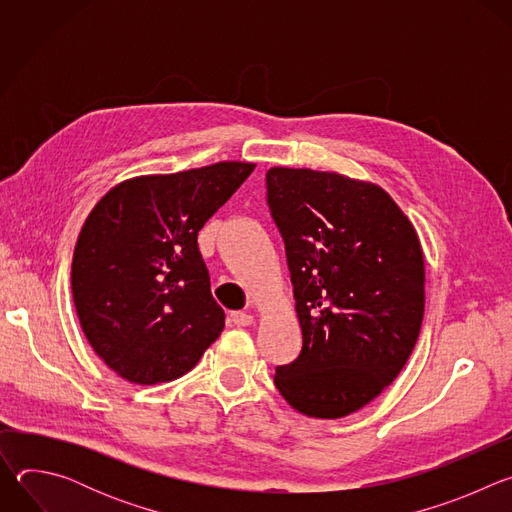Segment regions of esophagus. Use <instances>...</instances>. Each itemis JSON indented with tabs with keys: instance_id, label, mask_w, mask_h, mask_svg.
<instances>
[{
	"instance_id": "obj_1",
	"label": "esophagus",
	"mask_w": 512,
	"mask_h": 512,
	"mask_svg": "<svg viewBox=\"0 0 512 512\" xmlns=\"http://www.w3.org/2000/svg\"><path fill=\"white\" fill-rule=\"evenodd\" d=\"M231 322L235 326H251L253 324V316L247 312H233L231 314Z\"/></svg>"
}]
</instances>
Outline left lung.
<instances>
[{
    "label": "left lung",
    "instance_id": "obj_1",
    "mask_svg": "<svg viewBox=\"0 0 512 512\" xmlns=\"http://www.w3.org/2000/svg\"><path fill=\"white\" fill-rule=\"evenodd\" d=\"M265 178L304 338L275 387L308 417H346L379 397L415 348L425 308L419 237L373 182L283 166Z\"/></svg>",
    "mask_w": 512,
    "mask_h": 512
}]
</instances>
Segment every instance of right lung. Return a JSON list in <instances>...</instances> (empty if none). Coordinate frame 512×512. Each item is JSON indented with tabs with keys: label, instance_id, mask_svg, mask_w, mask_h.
Masks as SVG:
<instances>
[{
	"label": "right lung",
	"instance_id": "add662e5",
	"mask_svg": "<svg viewBox=\"0 0 512 512\" xmlns=\"http://www.w3.org/2000/svg\"><path fill=\"white\" fill-rule=\"evenodd\" d=\"M255 164L135 176L91 210L72 257V298L97 356L135 385L170 383L221 336L198 231Z\"/></svg>",
	"mask_w": 512,
	"mask_h": 512
}]
</instances>
